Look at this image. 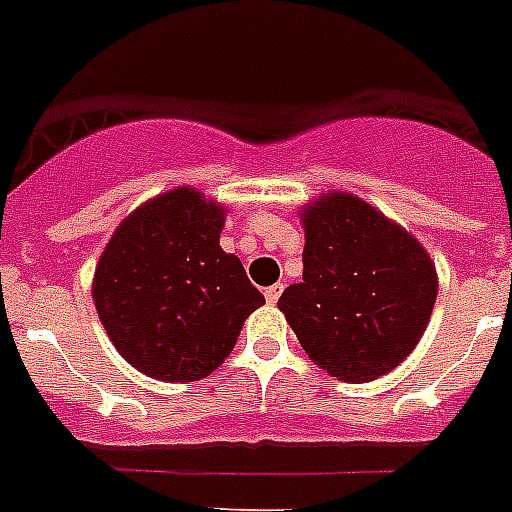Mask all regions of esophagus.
Returning <instances> with one entry per match:
<instances>
[{"instance_id": "34e87169", "label": "esophagus", "mask_w": 512, "mask_h": 512, "mask_svg": "<svg viewBox=\"0 0 512 512\" xmlns=\"http://www.w3.org/2000/svg\"><path fill=\"white\" fill-rule=\"evenodd\" d=\"M282 284H271V287H266L264 289V297H266V302H269V305H274V302L279 300V295H282Z\"/></svg>"}]
</instances>
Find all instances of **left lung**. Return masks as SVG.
<instances>
[{
  "label": "left lung",
  "mask_w": 512,
  "mask_h": 512,
  "mask_svg": "<svg viewBox=\"0 0 512 512\" xmlns=\"http://www.w3.org/2000/svg\"><path fill=\"white\" fill-rule=\"evenodd\" d=\"M300 217L302 282L277 302L297 341L341 382L392 372L428 328L436 264L415 235L356 194H320Z\"/></svg>",
  "instance_id": "left-lung-1"
}]
</instances>
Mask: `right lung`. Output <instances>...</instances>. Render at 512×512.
Returning a JSON list of instances; mask_svg holds the SVG:
<instances>
[{
    "mask_svg": "<svg viewBox=\"0 0 512 512\" xmlns=\"http://www.w3.org/2000/svg\"><path fill=\"white\" fill-rule=\"evenodd\" d=\"M225 207L176 187L135 207L104 246L92 297L112 346L161 382L207 377L264 295L220 248Z\"/></svg>",
    "mask_w": 512,
    "mask_h": 512,
    "instance_id": "add662e5",
    "label": "right lung"
}]
</instances>
